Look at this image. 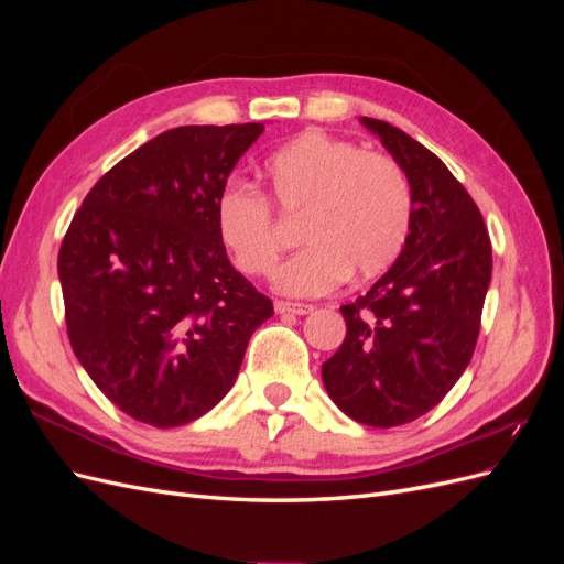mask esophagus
Instances as JSON below:
<instances>
[{
	"label": "esophagus",
	"instance_id": "1",
	"mask_svg": "<svg viewBox=\"0 0 564 564\" xmlns=\"http://www.w3.org/2000/svg\"><path fill=\"white\" fill-rule=\"evenodd\" d=\"M315 308L313 305H308V303H289V301H275V313L278 315H286V313H292V315H308V313H313Z\"/></svg>",
	"mask_w": 564,
	"mask_h": 564
}]
</instances>
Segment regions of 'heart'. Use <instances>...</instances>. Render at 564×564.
I'll return each instance as SVG.
<instances>
[{
  "label": "heart",
  "instance_id": "heart-1",
  "mask_svg": "<svg viewBox=\"0 0 564 564\" xmlns=\"http://www.w3.org/2000/svg\"><path fill=\"white\" fill-rule=\"evenodd\" d=\"M272 193L284 212L303 214V245L272 278L284 296L329 294L348 278H377L400 259L414 220L404 169L324 131H305L268 160ZM216 228L237 268L268 275L280 256V232L263 193L230 183L216 199Z\"/></svg>",
  "mask_w": 564,
  "mask_h": 564
}]
</instances>
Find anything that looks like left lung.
<instances>
[{"label": "left lung", "instance_id": "left-lung-1", "mask_svg": "<svg viewBox=\"0 0 564 564\" xmlns=\"http://www.w3.org/2000/svg\"><path fill=\"white\" fill-rule=\"evenodd\" d=\"M360 122L404 169L414 220L386 275L340 305L348 329L322 365V381L346 416L392 429L431 412L466 371L491 282V242L480 209L445 162L398 127L373 117Z\"/></svg>", "mask_w": 564, "mask_h": 564}]
</instances>
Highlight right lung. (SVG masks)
<instances>
[{
  "label": "right lung",
  "instance_id": "1",
  "mask_svg": "<svg viewBox=\"0 0 564 564\" xmlns=\"http://www.w3.org/2000/svg\"><path fill=\"white\" fill-rule=\"evenodd\" d=\"M263 129L155 135L91 187L65 232L67 336L98 390L135 421L176 429L207 414L272 317L216 228V199Z\"/></svg>",
  "mask_w": 564,
  "mask_h": 564
}]
</instances>
